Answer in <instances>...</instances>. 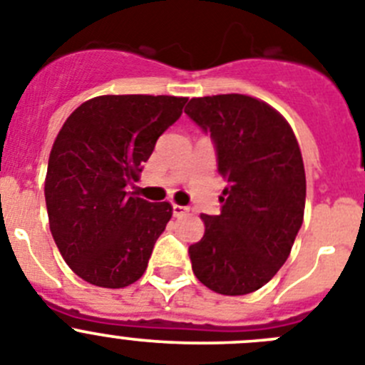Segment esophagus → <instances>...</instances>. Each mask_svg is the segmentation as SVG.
I'll return each instance as SVG.
<instances>
[{"mask_svg":"<svg viewBox=\"0 0 365 365\" xmlns=\"http://www.w3.org/2000/svg\"><path fill=\"white\" fill-rule=\"evenodd\" d=\"M189 212V207H183V205H178V203H173V215L175 216H183Z\"/></svg>","mask_w":365,"mask_h":365,"instance_id":"esophagus-1","label":"esophagus"}]
</instances>
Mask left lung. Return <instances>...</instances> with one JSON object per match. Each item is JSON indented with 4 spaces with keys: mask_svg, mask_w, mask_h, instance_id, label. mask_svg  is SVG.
<instances>
[{
    "mask_svg": "<svg viewBox=\"0 0 365 365\" xmlns=\"http://www.w3.org/2000/svg\"><path fill=\"white\" fill-rule=\"evenodd\" d=\"M185 114L215 142L225 178L216 216L189 247L196 278L227 297L267 284L287 260L304 222L305 170L297 136L265 101L245 94L192 98Z\"/></svg>",
    "mask_w": 365,
    "mask_h": 365,
    "instance_id": "obj_1",
    "label": "left lung"
}]
</instances>
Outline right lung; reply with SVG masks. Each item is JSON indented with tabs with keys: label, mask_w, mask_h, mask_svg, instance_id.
<instances>
[{
	"label": "right lung",
	"mask_w": 365,
	"mask_h": 365,
	"mask_svg": "<svg viewBox=\"0 0 365 365\" xmlns=\"http://www.w3.org/2000/svg\"><path fill=\"white\" fill-rule=\"evenodd\" d=\"M187 98L121 94L78 107L56 136L45 178L48 225L68 267L120 289L142 278L173 216L169 202L129 192Z\"/></svg>",
	"instance_id": "right-lung-1"
}]
</instances>
